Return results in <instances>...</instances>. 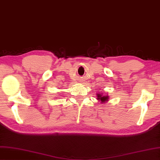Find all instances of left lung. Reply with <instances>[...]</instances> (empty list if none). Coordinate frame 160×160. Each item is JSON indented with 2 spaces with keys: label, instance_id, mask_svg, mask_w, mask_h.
Returning a JSON list of instances; mask_svg holds the SVG:
<instances>
[{
  "label": "left lung",
  "instance_id": "obj_1",
  "mask_svg": "<svg viewBox=\"0 0 160 160\" xmlns=\"http://www.w3.org/2000/svg\"><path fill=\"white\" fill-rule=\"evenodd\" d=\"M97 99L101 102H105L108 101L109 96H103L102 93H97Z\"/></svg>",
  "mask_w": 160,
  "mask_h": 160
}]
</instances>
